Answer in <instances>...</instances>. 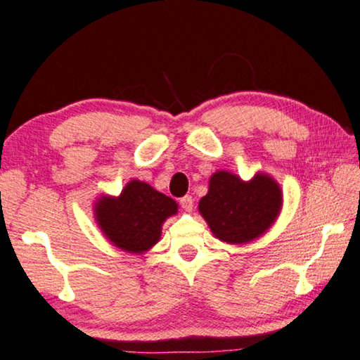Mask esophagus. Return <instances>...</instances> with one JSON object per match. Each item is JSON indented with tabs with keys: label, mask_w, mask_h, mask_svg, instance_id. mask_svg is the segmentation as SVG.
I'll return each instance as SVG.
<instances>
[{
	"label": "esophagus",
	"mask_w": 360,
	"mask_h": 360,
	"mask_svg": "<svg viewBox=\"0 0 360 360\" xmlns=\"http://www.w3.org/2000/svg\"><path fill=\"white\" fill-rule=\"evenodd\" d=\"M181 206L187 212L192 211V209H193V198L191 197V195H186L184 198H181Z\"/></svg>",
	"instance_id": "obj_1"
}]
</instances>
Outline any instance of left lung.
Listing matches in <instances>:
<instances>
[{"label": "left lung", "mask_w": 360, "mask_h": 360, "mask_svg": "<svg viewBox=\"0 0 360 360\" xmlns=\"http://www.w3.org/2000/svg\"><path fill=\"white\" fill-rule=\"evenodd\" d=\"M282 207V187L264 172L244 181L226 169H217L209 178L207 193L198 202L209 230L230 245H245L263 236L276 224Z\"/></svg>", "instance_id": "8db88e82"}]
</instances>
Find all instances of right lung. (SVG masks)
Masks as SVG:
<instances>
[{"instance_id": "1", "label": "right lung", "mask_w": 360, "mask_h": 360, "mask_svg": "<svg viewBox=\"0 0 360 360\" xmlns=\"http://www.w3.org/2000/svg\"><path fill=\"white\" fill-rule=\"evenodd\" d=\"M178 209V202L148 182L130 179L120 195H99L93 212L110 244L122 252L143 255L159 243L163 224Z\"/></svg>"}]
</instances>
